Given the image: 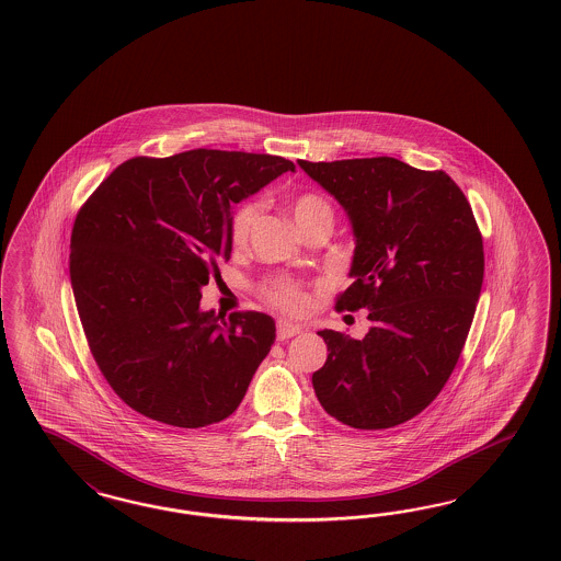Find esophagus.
Returning a JSON list of instances; mask_svg holds the SVG:
<instances>
[{"label":"esophagus","mask_w":561,"mask_h":561,"mask_svg":"<svg viewBox=\"0 0 561 561\" xmlns=\"http://www.w3.org/2000/svg\"><path fill=\"white\" fill-rule=\"evenodd\" d=\"M300 331H302V328H300L298 323H291V321H286V319L277 321V340H279V342L290 340L294 335H298Z\"/></svg>","instance_id":"obj_1"}]
</instances>
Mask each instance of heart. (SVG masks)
Masks as SVG:
<instances>
[{
    "instance_id": "b5f03b06",
    "label": "heart",
    "mask_w": 561,
    "mask_h": 561,
    "mask_svg": "<svg viewBox=\"0 0 561 561\" xmlns=\"http://www.w3.org/2000/svg\"><path fill=\"white\" fill-rule=\"evenodd\" d=\"M259 203L256 201H247L242 203L230 217V242L233 249H242L249 240L252 232V226L259 217ZM291 215L296 226L302 230L305 226H309L317 219H333V209L329 205L328 198L317 193H302L298 194L291 203ZM263 294L270 300L273 307L286 310L291 314H300L309 309L310 294L302 284L294 282V279H286V277H275L270 279L263 286Z\"/></svg>"
}]
</instances>
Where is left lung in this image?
I'll return each instance as SVG.
<instances>
[{
	"instance_id": "1",
	"label": "left lung",
	"mask_w": 561,
	"mask_h": 561,
	"mask_svg": "<svg viewBox=\"0 0 561 561\" xmlns=\"http://www.w3.org/2000/svg\"><path fill=\"white\" fill-rule=\"evenodd\" d=\"M298 165L348 213L356 249L337 310H368L363 340L323 329L314 393L340 423L379 431L421 414L462 354L481 296L483 236L460 186L393 157Z\"/></svg>"
}]
</instances>
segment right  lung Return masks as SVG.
I'll use <instances>...</instances> for the list:
<instances>
[{"label":"right lung","mask_w":561,"mask_h":561,"mask_svg":"<svg viewBox=\"0 0 561 561\" xmlns=\"http://www.w3.org/2000/svg\"><path fill=\"white\" fill-rule=\"evenodd\" d=\"M294 163L194 149L133 157L80 207L70 240L78 317L117 398L163 425L198 428L240 407L275 342L270 314L203 312L230 259L232 205Z\"/></svg>","instance_id":"add662e5"}]
</instances>
